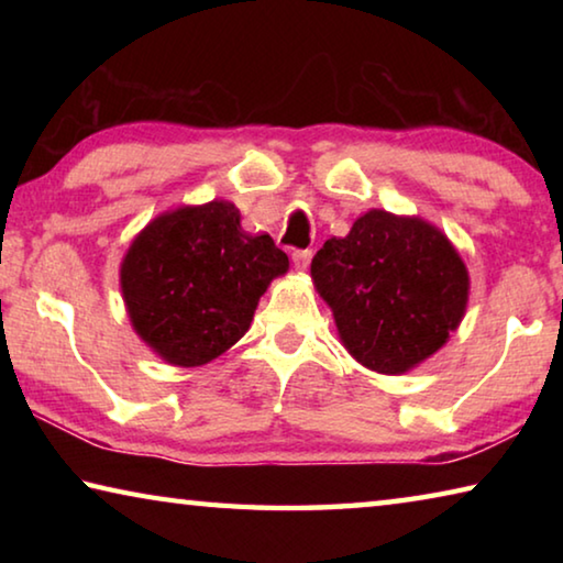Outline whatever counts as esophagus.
<instances>
[{
	"label": "esophagus",
	"instance_id": "1",
	"mask_svg": "<svg viewBox=\"0 0 563 563\" xmlns=\"http://www.w3.org/2000/svg\"><path fill=\"white\" fill-rule=\"evenodd\" d=\"M310 258H312V251H292V265L298 271H308V265H310Z\"/></svg>",
	"mask_w": 563,
	"mask_h": 563
}]
</instances>
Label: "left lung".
Masks as SVG:
<instances>
[{"label": "left lung", "mask_w": 563, "mask_h": 563, "mask_svg": "<svg viewBox=\"0 0 563 563\" xmlns=\"http://www.w3.org/2000/svg\"><path fill=\"white\" fill-rule=\"evenodd\" d=\"M342 345L360 365L402 375L460 328L470 273L440 228L417 216L367 211L330 238L310 265Z\"/></svg>", "instance_id": "8db88e82"}]
</instances>
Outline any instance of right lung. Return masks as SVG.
I'll return each mask as SVG.
<instances>
[{
    "instance_id": "obj_1",
    "label": "right lung",
    "mask_w": 563,
    "mask_h": 563,
    "mask_svg": "<svg viewBox=\"0 0 563 563\" xmlns=\"http://www.w3.org/2000/svg\"><path fill=\"white\" fill-rule=\"evenodd\" d=\"M288 265L268 233L243 231L233 203L180 206L133 238L121 292L133 330L161 360L198 367L245 335L261 295Z\"/></svg>"
}]
</instances>
